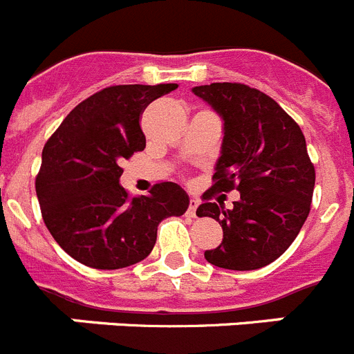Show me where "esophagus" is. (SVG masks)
<instances>
[{
    "instance_id": "1",
    "label": "esophagus",
    "mask_w": 354,
    "mask_h": 354,
    "mask_svg": "<svg viewBox=\"0 0 354 354\" xmlns=\"http://www.w3.org/2000/svg\"><path fill=\"white\" fill-rule=\"evenodd\" d=\"M198 205H200V200H196V198L189 200V207H187V214H192L193 218H196V209H198Z\"/></svg>"
}]
</instances>
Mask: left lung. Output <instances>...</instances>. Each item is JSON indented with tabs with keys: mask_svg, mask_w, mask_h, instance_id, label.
I'll list each match as a JSON object with an SVG mask.
<instances>
[{
	"mask_svg": "<svg viewBox=\"0 0 354 354\" xmlns=\"http://www.w3.org/2000/svg\"><path fill=\"white\" fill-rule=\"evenodd\" d=\"M193 92L220 113L225 133L214 184L196 209L223 228L205 261L234 271L264 268L292 245L310 212L315 170L305 136L277 101L248 84L211 83ZM232 189L241 195L232 209L210 202L212 192Z\"/></svg>",
	"mask_w": 354,
	"mask_h": 354,
	"instance_id": "8db88e82",
	"label": "left lung"
}]
</instances>
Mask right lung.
Segmentation results:
<instances>
[{
	"mask_svg": "<svg viewBox=\"0 0 354 354\" xmlns=\"http://www.w3.org/2000/svg\"><path fill=\"white\" fill-rule=\"evenodd\" d=\"M179 84H115L72 109L42 150L35 179L44 223L72 259L95 270L127 268L152 252L158 225L189 205L175 183L129 196L122 162L145 149L143 109Z\"/></svg>",
	"mask_w": 354,
	"mask_h": 354,
	"instance_id": "right-lung-1",
	"label": "right lung"
}]
</instances>
